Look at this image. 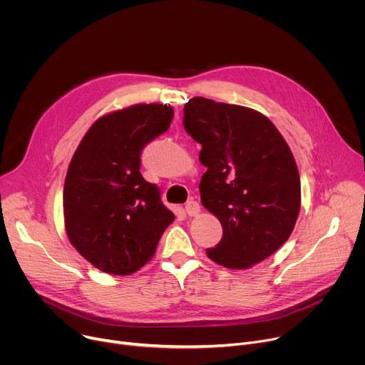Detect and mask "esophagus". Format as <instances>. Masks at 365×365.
<instances>
[{"label":"esophagus","instance_id":"1","mask_svg":"<svg viewBox=\"0 0 365 365\" xmlns=\"http://www.w3.org/2000/svg\"><path fill=\"white\" fill-rule=\"evenodd\" d=\"M185 213L188 216H197L200 213V205L194 200H190L185 203Z\"/></svg>","mask_w":365,"mask_h":365}]
</instances>
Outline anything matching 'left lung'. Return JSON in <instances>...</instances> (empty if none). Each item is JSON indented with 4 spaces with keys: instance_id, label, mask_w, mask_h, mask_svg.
Wrapping results in <instances>:
<instances>
[{
    "instance_id": "obj_1",
    "label": "left lung",
    "mask_w": 365,
    "mask_h": 365,
    "mask_svg": "<svg viewBox=\"0 0 365 365\" xmlns=\"http://www.w3.org/2000/svg\"><path fill=\"white\" fill-rule=\"evenodd\" d=\"M184 128L202 145L199 159L207 168L202 205L223 230L206 255L228 269L253 267L295 227L301 182L294 155L267 117L240 105L195 96L184 105Z\"/></svg>"
}]
</instances>
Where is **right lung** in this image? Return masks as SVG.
<instances>
[{
	"label": "right lung",
	"mask_w": 365,
	"mask_h": 365,
	"mask_svg": "<svg viewBox=\"0 0 365 365\" xmlns=\"http://www.w3.org/2000/svg\"><path fill=\"white\" fill-rule=\"evenodd\" d=\"M174 109L138 103L101 117L81 138L64 182L70 242L96 269L125 276L143 267L175 219L140 174V155L165 133Z\"/></svg>",
	"instance_id": "obj_1"
}]
</instances>
